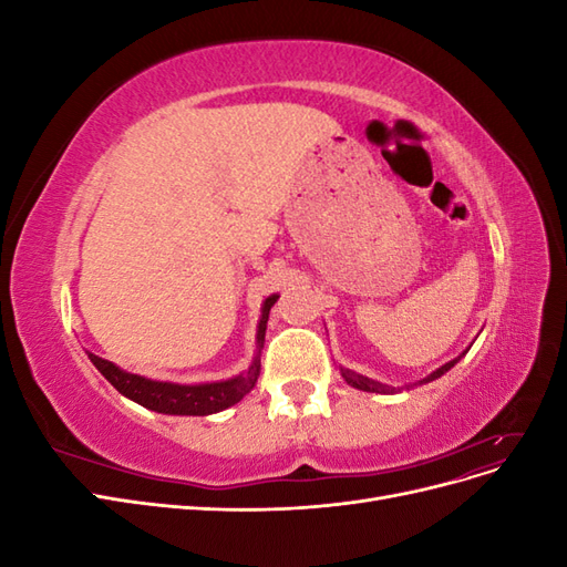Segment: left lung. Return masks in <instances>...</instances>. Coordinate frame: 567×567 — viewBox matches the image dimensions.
Returning a JSON list of instances; mask_svg holds the SVG:
<instances>
[{"instance_id":"left-lung-1","label":"left lung","mask_w":567,"mask_h":567,"mask_svg":"<svg viewBox=\"0 0 567 567\" xmlns=\"http://www.w3.org/2000/svg\"><path fill=\"white\" fill-rule=\"evenodd\" d=\"M458 362V359H452V362H447L444 367H440L437 371H433L431 375H427V379H423L421 383H431V381H435V379H440V375L444 373V371H450L454 364ZM340 373H342V379H346L352 388H359V390H367V392H383V394H390V392H394V388H390V385H383V383H379V381H371V379H367V375H359V373H354V371H350V369H340Z\"/></svg>"}]
</instances>
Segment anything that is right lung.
Returning a JSON list of instances; mask_svg holds the SVG:
<instances>
[{"label": "right lung", "instance_id": "obj_1", "mask_svg": "<svg viewBox=\"0 0 567 567\" xmlns=\"http://www.w3.org/2000/svg\"><path fill=\"white\" fill-rule=\"evenodd\" d=\"M279 296H271L265 300L262 307V319L257 326V346H265V331H267V319L271 305L277 302ZM92 364L106 375V381L123 392L125 398L134 400L151 411H158V414H179V416H208L215 411L227 409L236 402L244 400V394L250 392L257 383V375H260V359L255 357V362L244 375H236L231 381L221 383H205V385H177V383H163V381H151L142 379L136 373H127L117 369L115 364L106 362L96 354L90 352Z\"/></svg>", "mask_w": 567, "mask_h": 567}]
</instances>
